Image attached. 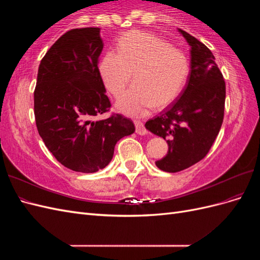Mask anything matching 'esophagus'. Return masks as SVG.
I'll use <instances>...</instances> for the list:
<instances>
[{
	"label": "esophagus",
	"instance_id": "1",
	"mask_svg": "<svg viewBox=\"0 0 260 260\" xmlns=\"http://www.w3.org/2000/svg\"><path fill=\"white\" fill-rule=\"evenodd\" d=\"M135 125H136V132L140 136H145L147 135V130L144 127V123L140 120H135Z\"/></svg>",
	"mask_w": 260,
	"mask_h": 260
}]
</instances>
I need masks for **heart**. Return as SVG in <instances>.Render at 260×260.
I'll use <instances>...</instances> for the list:
<instances>
[{"mask_svg":"<svg viewBox=\"0 0 260 260\" xmlns=\"http://www.w3.org/2000/svg\"><path fill=\"white\" fill-rule=\"evenodd\" d=\"M190 73L186 55L169 42L151 34L130 31L120 38L118 53L108 51L100 62L106 89L118 98L116 108L127 116L144 115L147 109L170 105L182 92Z\"/></svg>","mask_w":260,"mask_h":260,"instance_id":"heart-1","label":"heart"}]
</instances>
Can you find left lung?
I'll return each mask as SVG.
<instances>
[{
	"label": "left lung",
	"instance_id": "left-lung-1",
	"mask_svg": "<svg viewBox=\"0 0 260 260\" xmlns=\"http://www.w3.org/2000/svg\"><path fill=\"white\" fill-rule=\"evenodd\" d=\"M190 45V74L180 98L145 128L168 143L167 155L155 164L160 170L178 172L207 155L221 128L225 83L205 44L178 29Z\"/></svg>",
	"mask_w": 260,
	"mask_h": 260
}]
</instances>
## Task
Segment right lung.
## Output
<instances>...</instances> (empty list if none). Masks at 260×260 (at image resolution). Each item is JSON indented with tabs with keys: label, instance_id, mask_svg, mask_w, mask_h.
Masks as SVG:
<instances>
[{
	"label": "right lung",
	"instance_id": "1",
	"mask_svg": "<svg viewBox=\"0 0 260 260\" xmlns=\"http://www.w3.org/2000/svg\"><path fill=\"white\" fill-rule=\"evenodd\" d=\"M103 46L100 28L73 29L51 46L38 70L39 135L61 165L83 174L105 168L116 143L136 130L121 115L92 120L111 107L98 66Z\"/></svg>",
	"mask_w": 260,
	"mask_h": 260
}]
</instances>
